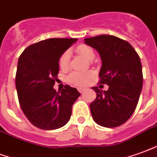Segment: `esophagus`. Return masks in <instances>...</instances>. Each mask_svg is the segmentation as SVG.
<instances>
[{
  "mask_svg": "<svg viewBox=\"0 0 157 157\" xmlns=\"http://www.w3.org/2000/svg\"><path fill=\"white\" fill-rule=\"evenodd\" d=\"M86 90V88H78V90L80 93H82V92H84L85 90Z\"/></svg>",
  "mask_w": 157,
  "mask_h": 157,
  "instance_id": "esophagus-1",
  "label": "esophagus"
}]
</instances>
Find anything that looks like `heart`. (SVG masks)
<instances>
[{
	"mask_svg": "<svg viewBox=\"0 0 157 157\" xmlns=\"http://www.w3.org/2000/svg\"><path fill=\"white\" fill-rule=\"evenodd\" d=\"M75 52L79 55L84 56L88 61H92L95 57L94 50L88 45L81 44L75 47ZM70 54L68 52H63L59 58V68L61 71H67L69 68ZM94 73L92 71L81 72V71H72L67 76V81L70 84L76 86H83L88 84L91 79L93 78Z\"/></svg>",
	"mask_w": 157,
	"mask_h": 157,
	"instance_id": "heart-1",
	"label": "heart"
}]
</instances>
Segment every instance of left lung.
<instances>
[{"label":"left lung","instance_id":"8db88e82","mask_svg":"<svg viewBox=\"0 0 157 157\" xmlns=\"http://www.w3.org/2000/svg\"><path fill=\"white\" fill-rule=\"evenodd\" d=\"M85 43L99 52L102 65L101 84L107 90L92 87L96 100L90 109L94 121L104 127H117L132 117L143 84L142 67L137 52L126 40L110 35L86 38Z\"/></svg>","mask_w":157,"mask_h":157}]
</instances>
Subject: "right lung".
<instances>
[{"instance_id": "1", "label": "right lung", "mask_w": 157, "mask_h": 157, "mask_svg": "<svg viewBox=\"0 0 157 157\" xmlns=\"http://www.w3.org/2000/svg\"><path fill=\"white\" fill-rule=\"evenodd\" d=\"M77 39L52 38L29 46L20 56L16 87L20 105L29 121L42 130L61 128L69 121L72 105L81 93L66 85L53 88L59 58Z\"/></svg>"}]
</instances>
